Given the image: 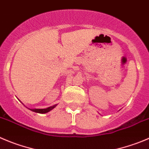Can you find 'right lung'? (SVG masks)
I'll return each instance as SVG.
<instances>
[{"label": "right lung", "instance_id": "obj_1", "mask_svg": "<svg viewBox=\"0 0 149 149\" xmlns=\"http://www.w3.org/2000/svg\"><path fill=\"white\" fill-rule=\"evenodd\" d=\"M56 106H57V104H55V105L51 106V107H47V108H45V109H30V110H32V111H33V112H35V113H48V112L50 111L51 110H52V109L54 108V107H56Z\"/></svg>", "mask_w": 149, "mask_h": 149}]
</instances>
